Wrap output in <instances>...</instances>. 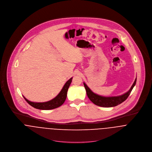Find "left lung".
I'll use <instances>...</instances> for the list:
<instances>
[{
  "label": "left lung",
  "mask_w": 152,
  "mask_h": 152,
  "mask_svg": "<svg viewBox=\"0 0 152 152\" xmlns=\"http://www.w3.org/2000/svg\"><path fill=\"white\" fill-rule=\"evenodd\" d=\"M136 78L135 79V81H134L129 91L126 93L118 96H109V97L100 96L94 93L84 83V86L86 89L87 96L91 102H92L96 105L102 107L108 108V107H113L117 106L119 104H121V103L124 102L130 95L132 89L136 84Z\"/></svg>",
  "instance_id": "left-lung-1"
}]
</instances>
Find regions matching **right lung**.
<instances>
[{
    "instance_id": "right-lung-1",
    "label": "right lung",
    "mask_w": 152,
    "mask_h": 152,
    "mask_svg": "<svg viewBox=\"0 0 152 152\" xmlns=\"http://www.w3.org/2000/svg\"><path fill=\"white\" fill-rule=\"evenodd\" d=\"M72 78H71L68 81L66 82L63 89H61L60 92L57 95V96L49 101L45 102H33L27 100L24 96H23V98L29 105H30L34 108L42 110H50L57 108L62 105L65 102V99L66 98L67 91L72 82Z\"/></svg>"
}]
</instances>
